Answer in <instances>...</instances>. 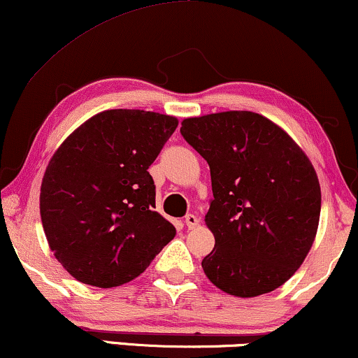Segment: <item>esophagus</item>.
<instances>
[{
	"instance_id": "1",
	"label": "esophagus",
	"mask_w": 358,
	"mask_h": 358,
	"mask_svg": "<svg viewBox=\"0 0 358 358\" xmlns=\"http://www.w3.org/2000/svg\"><path fill=\"white\" fill-rule=\"evenodd\" d=\"M184 222H186V226L189 229H192V227H196L197 224H199V217H197V215H194V214H187L186 215V220H184Z\"/></svg>"
}]
</instances>
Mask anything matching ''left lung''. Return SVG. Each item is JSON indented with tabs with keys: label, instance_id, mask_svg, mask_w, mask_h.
I'll return each instance as SVG.
<instances>
[{
	"label": "left lung",
	"instance_id": "1",
	"mask_svg": "<svg viewBox=\"0 0 358 358\" xmlns=\"http://www.w3.org/2000/svg\"><path fill=\"white\" fill-rule=\"evenodd\" d=\"M180 134L206 159L213 194L206 226L215 245L202 259L213 284L257 297L285 284L314 244L320 184L287 132L252 111L184 119Z\"/></svg>",
	"mask_w": 358,
	"mask_h": 358
}]
</instances>
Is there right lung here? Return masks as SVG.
<instances>
[{
    "instance_id": "right-lung-1",
    "label": "right lung",
    "mask_w": 358,
    "mask_h": 358,
    "mask_svg": "<svg viewBox=\"0 0 358 358\" xmlns=\"http://www.w3.org/2000/svg\"><path fill=\"white\" fill-rule=\"evenodd\" d=\"M178 117L109 109L73 131L43 176L39 213L57 262L83 284L111 289L141 275L176 227L156 213L149 166Z\"/></svg>"
}]
</instances>
